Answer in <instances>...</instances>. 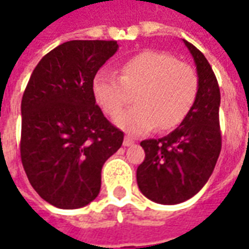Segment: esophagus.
<instances>
[{
    "label": "esophagus",
    "mask_w": 249,
    "mask_h": 249,
    "mask_svg": "<svg viewBox=\"0 0 249 249\" xmlns=\"http://www.w3.org/2000/svg\"><path fill=\"white\" fill-rule=\"evenodd\" d=\"M123 144H124V146H130V145H133V144H135V140H133V139H132L130 136H125L124 142H123Z\"/></svg>",
    "instance_id": "obj_1"
}]
</instances>
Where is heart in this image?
<instances>
[{"mask_svg":"<svg viewBox=\"0 0 249 249\" xmlns=\"http://www.w3.org/2000/svg\"><path fill=\"white\" fill-rule=\"evenodd\" d=\"M138 105L119 113L131 102ZM93 94L114 123L132 135L155 128L169 130L187 119L197 100L198 76L192 66L168 53L145 51L121 65L120 76L100 71L93 80Z\"/></svg>","mask_w":249,"mask_h":249,"instance_id":"heart-1","label":"heart"}]
</instances>
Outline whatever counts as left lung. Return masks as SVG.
I'll return each instance as SVG.
<instances>
[{
    "label": "left lung",
    "instance_id": "1",
    "mask_svg": "<svg viewBox=\"0 0 249 249\" xmlns=\"http://www.w3.org/2000/svg\"><path fill=\"white\" fill-rule=\"evenodd\" d=\"M183 41L197 71V100L187 119L169 135L141 141L145 160L137 168L141 193L165 205L193 197L211 178L221 151L219 84L203 53Z\"/></svg>",
    "mask_w": 249,
    "mask_h": 249
}]
</instances>
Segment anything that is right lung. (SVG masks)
I'll return each mask as SVG.
<instances>
[{"mask_svg":"<svg viewBox=\"0 0 249 249\" xmlns=\"http://www.w3.org/2000/svg\"><path fill=\"white\" fill-rule=\"evenodd\" d=\"M117 41L73 40L41 58L21 101V161L29 183L61 209L97 197L104 162L124 133L96 105L93 80Z\"/></svg>","mask_w":249,"mask_h":249,"instance_id":"obj_1","label":"right lung"}]
</instances>
